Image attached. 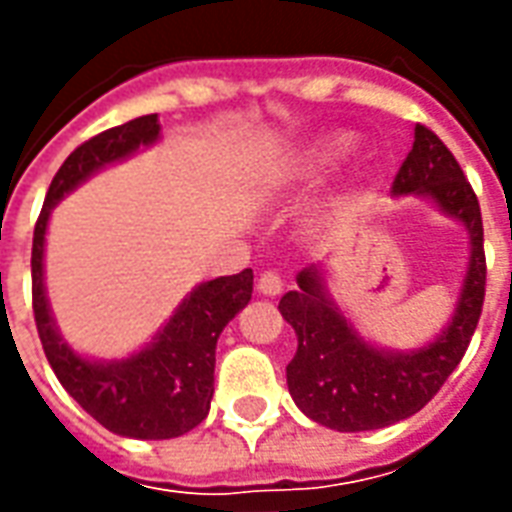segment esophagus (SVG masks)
<instances>
[{
	"label": "esophagus",
	"instance_id": "obj_1",
	"mask_svg": "<svg viewBox=\"0 0 512 512\" xmlns=\"http://www.w3.org/2000/svg\"><path fill=\"white\" fill-rule=\"evenodd\" d=\"M257 293H263V296H279L282 293V279H279V274H274V271H263L260 274V279H257Z\"/></svg>",
	"mask_w": 512,
	"mask_h": 512
}]
</instances>
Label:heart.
I'll return each instance as SVG.
<instances>
[{"label":"heart","instance_id":"b5f03b06","mask_svg":"<svg viewBox=\"0 0 512 512\" xmlns=\"http://www.w3.org/2000/svg\"><path fill=\"white\" fill-rule=\"evenodd\" d=\"M351 150V139L343 134L326 136L312 145L301 147L299 153L288 156L274 169V186L277 189H296L318 180L326 169L337 164Z\"/></svg>","mask_w":512,"mask_h":512}]
</instances>
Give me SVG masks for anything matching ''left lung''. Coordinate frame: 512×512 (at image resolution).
I'll list each match as a JSON object with an SVG mask.
<instances>
[{
    "mask_svg": "<svg viewBox=\"0 0 512 512\" xmlns=\"http://www.w3.org/2000/svg\"><path fill=\"white\" fill-rule=\"evenodd\" d=\"M428 200L469 235V260L450 321L430 343L408 351L367 340L334 301L323 266L299 271V288L279 301L299 337L288 365L293 403L323 428L340 433L378 430L417 414L450 378L469 348L485 296L480 202L439 136L414 126V145L392 183V197Z\"/></svg>",
    "mask_w": 512,
    "mask_h": 512,
    "instance_id": "1",
    "label": "left lung"
}]
</instances>
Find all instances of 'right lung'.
Listing matches in <instances>:
<instances>
[{
  "label": "right lung",
  "mask_w": 512,
  "mask_h": 512,
  "mask_svg": "<svg viewBox=\"0 0 512 512\" xmlns=\"http://www.w3.org/2000/svg\"><path fill=\"white\" fill-rule=\"evenodd\" d=\"M158 139V115H145L76 147L51 180L32 238V310L51 370L90 417L128 439H175L208 417L219 334L249 304L255 279L252 268H244L233 277L200 282L153 340L123 359L84 356L62 340L43 271L51 211L84 180L147 150Z\"/></svg>",
  "instance_id": "right-lung-1"
}]
</instances>
